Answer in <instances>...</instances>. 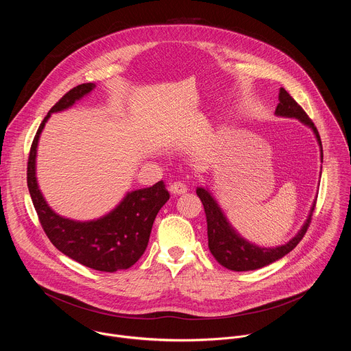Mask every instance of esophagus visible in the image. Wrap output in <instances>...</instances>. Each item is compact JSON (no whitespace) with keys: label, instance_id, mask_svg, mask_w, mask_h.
I'll return each instance as SVG.
<instances>
[{"label":"esophagus","instance_id":"1","mask_svg":"<svg viewBox=\"0 0 351 351\" xmlns=\"http://www.w3.org/2000/svg\"><path fill=\"white\" fill-rule=\"evenodd\" d=\"M169 191L175 195H179V194H183L187 191V186L182 182H173L169 184Z\"/></svg>","mask_w":351,"mask_h":351}]
</instances>
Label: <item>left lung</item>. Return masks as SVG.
I'll use <instances>...</instances> for the list:
<instances>
[{"label":"left lung","mask_w":351,"mask_h":351,"mask_svg":"<svg viewBox=\"0 0 351 351\" xmlns=\"http://www.w3.org/2000/svg\"><path fill=\"white\" fill-rule=\"evenodd\" d=\"M275 115L280 118L297 119L304 126L310 128L319 145V153H321L319 157L322 162L324 160L322 143H321V137L318 134L317 128L314 126L311 119L307 117V114L303 111V108L294 101V99L290 97V94L283 87L279 88V104L275 110ZM321 171H322V165H321ZM319 176H321V172H319ZM195 193L204 206V211L207 217L208 248L211 254L222 267L236 272L254 271V269L264 268L280 260L286 254H289L306 234L307 228L311 222V215L314 213V207L317 202V197H315L313 206L308 211L307 219L287 243L276 247H263L256 243L248 241L233 228V225L229 222L228 217L225 215V211L222 210V207L217 202V198L214 197V194L207 186L197 187Z\"/></svg>","instance_id":"obj_1"}]
</instances>
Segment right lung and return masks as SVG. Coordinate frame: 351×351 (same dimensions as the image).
<instances>
[{
    "label": "right lung",
    "instance_id": "right-lung-1",
    "mask_svg": "<svg viewBox=\"0 0 351 351\" xmlns=\"http://www.w3.org/2000/svg\"><path fill=\"white\" fill-rule=\"evenodd\" d=\"M94 88L95 83L79 84L48 111L30 148L27 187L45 234L62 254L95 271L117 272L134 265L145 252L154 219L169 199L164 182L128 191L121 202L103 217L77 221L62 217L49 207L38 187L36 175L37 147L49 117L72 108Z\"/></svg>",
    "mask_w": 351,
    "mask_h": 351
}]
</instances>
